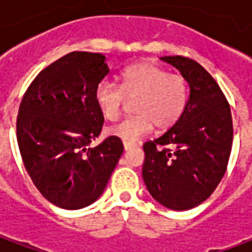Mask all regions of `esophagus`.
Returning a JSON list of instances; mask_svg holds the SVG:
<instances>
[{
    "label": "esophagus",
    "instance_id": "1",
    "mask_svg": "<svg viewBox=\"0 0 252 252\" xmlns=\"http://www.w3.org/2000/svg\"><path fill=\"white\" fill-rule=\"evenodd\" d=\"M137 144L136 143H129V142H124V148H126V151H129L132 148L136 147Z\"/></svg>",
    "mask_w": 252,
    "mask_h": 252
}]
</instances>
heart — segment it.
<instances>
[{
	"mask_svg": "<svg viewBox=\"0 0 252 252\" xmlns=\"http://www.w3.org/2000/svg\"><path fill=\"white\" fill-rule=\"evenodd\" d=\"M121 85L101 82L95 95L104 116L115 121L135 102L136 116L113 126L109 132L124 142L135 143L153 131L174 126L184 116L189 101V86L181 74H170L164 67L143 61L123 70Z\"/></svg>",
	"mask_w": 252,
	"mask_h": 252,
	"instance_id": "obj_1",
	"label": "heart"
}]
</instances>
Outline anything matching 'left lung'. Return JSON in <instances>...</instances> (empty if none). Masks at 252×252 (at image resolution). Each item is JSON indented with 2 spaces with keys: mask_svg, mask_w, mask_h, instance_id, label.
<instances>
[{
  "mask_svg": "<svg viewBox=\"0 0 252 252\" xmlns=\"http://www.w3.org/2000/svg\"><path fill=\"white\" fill-rule=\"evenodd\" d=\"M189 83L181 120L144 143L143 180L150 194L173 211H188L209 197L227 170L233 139L231 108L216 79L185 57H163Z\"/></svg>",
  "mask_w": 252,
  "mask_h": 252,
  "instance_id": "1",
  "label": "left lung"
}]
</instances>
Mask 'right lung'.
Segmentation results:
<instances>
[{"label":"right lung","mask_w":252,"mask_h":252,"mask_svg":"<svg viewBox=\"0 0 252 252\" xmlns=\"http://www.w3.org/2000/svg\"><path fill=\"white\" fill-rule=\"evenodd\" d=\"M105 61L102 54H67L37 74L20 104L16 131L25 169L43 197L63 209L93 204L124 151L117 136L92 146L104 126L95 92L109 72Z\"/></svg>","instance_id":"1"}]
</instances>
